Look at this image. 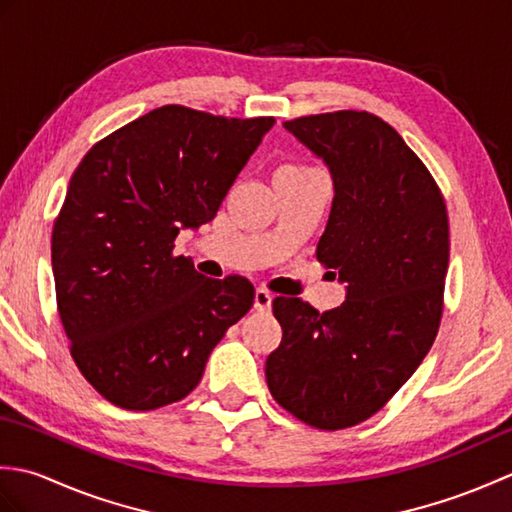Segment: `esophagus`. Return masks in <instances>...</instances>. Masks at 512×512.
<instances>
[{"instance_id": "obj_1", "label": "esophagus", "mask_w": 512, "mask_h": 512, "mask_svg": "<svg viewBox=\"0 0 512 512\" xmlns=\"http://www.w3.org/2000/svg\"><path fill=\"white\" fill-rule=\"evenodd\" d=\"M270 306H273V292L266 288H257L255 290V310L268 312Z\"/></svg>"}]
</instances>
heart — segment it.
Segmentation results:
<instances>
[{
    "label": "heart",
    "mask_w": 512,
    "mask_h": 512,
    "mask_svg": "<svg viewBox=\"0 0 512 512\" xmlns=\"http://www.w3.org/2000/svg\"><path fill=\"white\" fill-rule=\"evenodd\" d=\"M290 167H303V165H290Z\"/></svg>",
    "instance_id": "b5f03b06"
}]
</instances>
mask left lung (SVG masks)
I'll return each instance as SVG.
<instances>
[{"mask_svg": "<svg viewBox=\"0 0 512 512\" xmlns=\"http://www.w3.org/2000/svg\"><path fill=\"white\" fill-rule=\"evenodd\" d=\"M284 127L330 167L317 259L347 284V299L325 312L297 297L273 301L284 336L266 358V383L297 420L339 431L383 409L436 341L449 215L424 162L376 114H310Z\"/></svg>", "mask_w": 512, "mask_h": 512, "instance_id": "1", "label": "left lung"}]
</instances>
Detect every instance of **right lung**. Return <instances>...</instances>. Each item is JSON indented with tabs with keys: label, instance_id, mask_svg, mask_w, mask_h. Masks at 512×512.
<instances>
[{
	"label": "right lung",
	"instance_id": "right-lung-1",
	"mask_svg": "<svg viewBox=\"0 0 512 512\" xmlns=\"http://www.w3.org/2000/svg\"><path fill=\"white\" fill-rule=\"evenodd\" d=\"M273 125L162 105L74 169L52 226L57 310L76 367L112 405L151 411L189 396L253 306L246 277H204L173 242L213 220Z\"/></svg>",
	"mask_w": 512,
	"mask_h": 512
}]
</instances>
